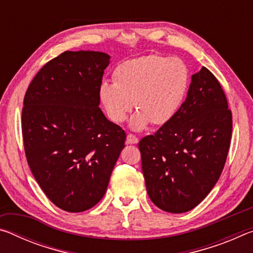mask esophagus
Returning a JSON list of instances; mask_svg holds the SVG:
<instances>
[{
    "label": "esophagus",
    "instance_id": "esophagus-1",
    "mask_svg": "<svg viewBox=\"0 0 253 253\" xmlns=\"http://www.w3.org/2000/svg\"><path fill=\"white\" fill-rule=\"evenodd\" d=\"M127 144H137L138 143V138L135 135L132 134H128L127 135V139H126Z\"/></svg>",
    "mask_w": 253,
    "mask_h": 253
}]
</instances>
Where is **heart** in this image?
Returning a JSON list of instances; mask_svg holds the SVG:
<instances>
[{"label":"heart","instance_id":"heart-1","mask_svg":"<svg viewBox=\"0 0 253 253\" xmlns=\"http://www.w3.org/2000/svg\"><path fill=\"white\" fill-rule=\"evenodd\" d=\"M114 83L104 81L99 97L108 117L124 123L135 101L138 109L130 122L132 129L148 124L164 125L177 113L186 96L190 74L185 62L176 57L148 54L130 59L115 68Z\"/></svg>","mask_w":253,"mask_h":253}]
</instances>
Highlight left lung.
Listing matches in <instances>:
<instances>
[{
  "instance_id": "left-lung-1",
  "label": "left lung",
  "mask_w": 253,
  "mask_h": 253,
  "mask_svg": "<svg viewBox=\"0 0 253 253\" xmlns=\"http://www.w3.org/2000/svg\"><path fill=\"white\" fill-rule=\"evenodd\" d=\"M228 107L219 80L203 67L175 116L139 140L147 193L163 211H190L216 184L232 135Z\"/></svg>"
}]
</instances>
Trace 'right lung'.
<instances>
[{
    "label": "right lung",
    "mask_w": 253,
    "mask_h": 253,
    "mask_svg": "<svg viewBox=\"0 0 253 253\" xmlns=\"http://www.w3.org/2000/svg\"><path fill=\"white\" fill-rule=\"evenodd\" d=\"M109 55L65 51L38 71L23 99L28 164L51 202L83 212L105 195L126 132L99 108Z\"/></svg>",
    "instance_id": "1"
}]
</instances>
